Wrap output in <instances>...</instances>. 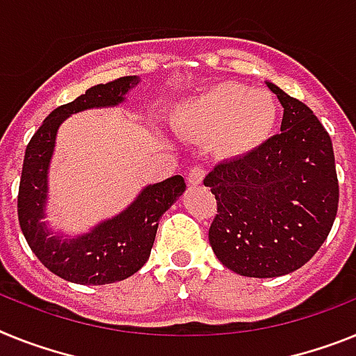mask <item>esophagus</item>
Wrapping results in <instances>:
<instances>
[{"label":"esophagus","instance_id":"obj_1","mask_svg":"<svg viewBox=\"0 0 356 356\" xmlns=\"http://www.w3.org/2000/svg\"><path fill=\"white\" fill-rule=\"evenodd\" d=\"M203 178H205V169H203V167H200V165L193 167V169L189 171V175H187V180H189L191 185L202 184Z\"/></svg>","mask_w":356,"mask_h":356}]
</instances>
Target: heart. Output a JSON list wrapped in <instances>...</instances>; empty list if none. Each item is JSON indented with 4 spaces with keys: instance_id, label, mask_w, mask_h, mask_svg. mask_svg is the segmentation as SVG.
<instances>
[{
    "instance_id": "heart-1",
    "label": "heart",
    "mask_w": 356,
    "mask_h": 356,
    "mask_svg": "<svg viewBox=\"0 0 356 356\" xmlns=\"http://www.w3.org/2000/svg\"><path fill=\"white\" fill-rule=\"evenodd\" d=\"M275 117L277 106L268 91L221 83L181 104L171 124L178 133L216 136L221 154L241 156L266 140Z\"/></svg>"
}]
</instances>
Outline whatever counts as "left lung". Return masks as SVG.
<instances>
[{
    "label": "left lung",
    "instance_id": "1",
    "mask_svg": "<svg viewBox=\"0 0 356 356\" xmlns=\"http://www.w3.org/2000/svg\"><path fill=\"white\" fill-rule=\"evenodd\" d=\"M284 108L281 133L205 176L218 200L209 229L216 257L245 277H279L326 241L339 207L331 138L314 111L266 83Z\"/></svg>",
    "mask_w": 356,
    "mask_h": 356
}]
</instances>
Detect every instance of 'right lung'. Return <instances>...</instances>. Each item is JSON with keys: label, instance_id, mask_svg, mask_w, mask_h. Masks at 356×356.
<instances>
[{"label": "right lung", "instance_id": "obj_1", "mask_svg": "<svg viewBox=\"0 0 356 356\" xmlns=\"http://www.w3.org/2000/svg\"><path fill=\"white\" fill-rule=\"evenodd\" d=\"M138 81L140 77L127 75L91 86L74 102L54 109L26 145L17 196L21 230L35 257L65 281L109 284L138 272L153 248L158 220L185 191V181L180 175L147 185L120 214L100 221L90 232L81 236L56 234L44 221L48 169L60 124L70 115L84 109L122 104Z\"/></svg>", "mask_w": 356, "mask_h": 356}]
</instances>
